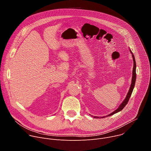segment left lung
Segmentation results:
<instances>
[{"instance_id":"8db88e82","label":"left lung","mask_w":151,"mask_h":151,"mask_svg":"<svg viewBox=\"0 0 151 151\" xmlns=\"http://www.w3.org/2000/svg\"><path fill=\"white\" fill-rule=\"evenodd\" d=\"M130 51L131 52L132 54V57H133V63H134V66H133V75H132V83H131V85H130V90H129L128 93H127V95L125 97V99H124V100L122 101V103L119 105V106L118 107V108L117 109H116L115 111H114L113 112H112L111 114H109L107 116H102V117H100V118H106L107 116H111V115H113L114 114L122 111L124 107L126 106V104H127L129 99H130V97H131V95L132 94V92H133V90L134 89V85H135V82H136V61H135V58H134V56L133 54V52H132V51L130 50ZM94 118H99L100 117H98V116H93Z\"/></svg>"}]
</instances>
